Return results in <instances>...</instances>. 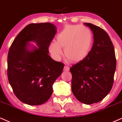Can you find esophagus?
Listing matches in <instances>:
<instances>
[{"instance_id": "1", "label": "esophagus", "mask_w": 122, "mask_h": 122, "mask_svg": "<svg viewBox=\"0 0 122 122\" xmlns=\"http://www.w3.org/2000/svg\"><path fill=\"white\" fill-rule=\"evenodd\" d=\"M64 70L65 71H68L70 70V68L69 67L67 66H65L64 67Z\"/></svg>"}]
</instances>
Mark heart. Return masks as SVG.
I'll use <instances>...</instances> for the list:
<instances>
[{
	"instance_id": "obj_1",
	"label": "heart",
	"mask_w": 122,
	"mask_h": 122,
	"mask_svg": "<svg viewBox=\"0 0 122 122\" xmlns=\"http://www.w3.org/2000/svg\"><path fill=\"white\" fill-rule=\"evenodd\" d=\"M56 41L50 44V51L56 58L64 54L70 61L74 62L82 61L88 56L92 47L93 35L88 27L79 24L67 25L58 34Z\"/></svg>"
}]
</instances>
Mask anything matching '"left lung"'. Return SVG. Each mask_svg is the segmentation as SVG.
<instances>
[{
  "label": "left lung",
  "instance_id": "8db88e82",
  "mask_svg": "<svg viewBox=\"0 0 122 122\" xmlns=\"http://www.w3.org/2000/svg\"><path fill=\"white\" fill-rule=\"evenodd\" d=\"M94 34V43L88 56L70 68L71 90L82 103L101 101L111 91L117 61L113 44L107 33L91 23H85Z\"/></svg>",
  "mask_w": 122,
  "mask_h": 122
}]
</instances>
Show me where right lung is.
<instances>
[{"label":"right lung","mask_w":122,"mask_h":122,"mask_svg":"<svg viewBox=\"0 0 122 122\" xmlns=\"http://www.w3.org/2000/svg\"><path fill=\"white\" fill-rule=\"evenodd\" d=\"M56 32V27L50 23L30 24L10 47L8 81L16 97L24 103L36 106L46 102L52 94L54 81L62 72L64 64L48 55V47ZM30 41L35 42L38 47Z\"/></svg>","instance_id":"1"}]
</instances>
